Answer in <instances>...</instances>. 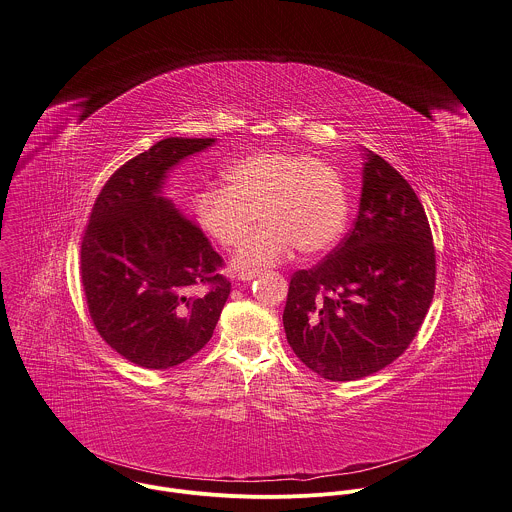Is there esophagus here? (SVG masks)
Here are the masks:
<instances>
[{"mask_svg": "<svg viewBox=\"0 0 512 512\" xmlns=\"http://www.w3.org/2000/svg\"><path fill=\"white\" fill-rule=\"evenodd\" d=\"M257 275H259V271H241V273L237 275V279L245 283V281H251V279H255Z\"/></svg>", "mask_w": 512, "mask_h": 512, "instance_id": "obj_1", "label": "esophagus"}]
</instances>
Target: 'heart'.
Returning <instances> with one entry per match:
<instances>
[{"mask_svg": "<svg viewBox=\"0 0 512 512\" xmlns=\"http://www.w3.org/2000/svg\"><path fill=\"white\" fill-rule=\"evenodd\" d=\"M255 213L263 223L237 249V269L275 265L295 245L303 253L328 249L346 225L348 196L328 162L267 150L233 162L223 170V188H204L194 198L200 229L223 247L245 237Z\"/></svg>", "mask_w": 512, "mask_h": 512, "instance_id": "1", "label": "heart"}]
</instances>
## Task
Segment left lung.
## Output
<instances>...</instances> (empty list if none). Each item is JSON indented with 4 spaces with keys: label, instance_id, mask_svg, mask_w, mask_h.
Wrapping results in <instances>:
<instances>
[{
    "label": "left lung",
    "instance_id": "obj_1",
    "mask_svg": "<svg viewBox=\"0 0 512 512\" xmlns=\"http://www.w3.org/2000/svg\"><path fill=\"white\" fill-rule=\"evenodd\" d=\"M435 291V249L408 180L364 150L350 233L318 265L291 277L283 324L318 376L350 382L380 372L415 338Z\"/></svg>",
    "mask_w": 512,
    "mask_h": 512
}]
</instances>
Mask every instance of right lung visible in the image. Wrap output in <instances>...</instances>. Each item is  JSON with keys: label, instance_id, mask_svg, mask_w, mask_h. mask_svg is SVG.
<instances>
[{"label": "right lung", "instance_id": "right-lung-1", "mask_svg": "<svg viewBox=\"0 0 512 512\" xmlns=\"http://www.w3.org/2000/svg\"><path fill=\"white\" fill-rule=\"evenodd\" d=\"M215 138H164L120 166L81 243L89 314L128 362L168 370L209 342L231 283L200 225L162 198L168 172Z\"/></svg>", "mask_w": 512, "mask_h": 512}]
</instances>
